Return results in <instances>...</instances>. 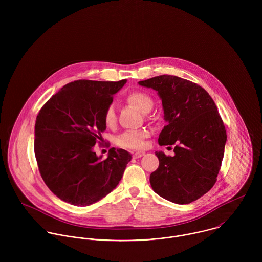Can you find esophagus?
<instances>
[{
  "label": "esophagus",
  "instance_id": "obj_1",
  "mask_svg": "<svg viewBox=\"0 0 262 262\" xmlns=\"http://www.w3.org/2000/svg\"><path fill=\"white\" fill-rule=\"evenodd\" d=\"M144 154H145V152H143V151H137V152H135V153L133 154V157H134V158H140V157H142Z\"/></svg>",
  "mask_w": 262,
  "mask_h": 262
}]
</instances>
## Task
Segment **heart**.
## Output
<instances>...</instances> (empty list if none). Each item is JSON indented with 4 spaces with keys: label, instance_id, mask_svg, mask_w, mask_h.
I'll list each match as a JSON object with an SVG mask.
<instances>
[{
    "label": "heart",
    "instance_id": "obj_1",
    "mask_svg": "<svg viewBox=\"0 0 262 262\" xmlns=\"http://www.w3.org/2000/svg\"><path fill=\"white\" fill-rule=\"evenodd\" d=\"M125 102L143 114L149 112L153 107V99L142 91H133L126 95ZM104 122L107 127L112 128L117 123V114L115 107L110 105L104 114ZM147 136L145 131H127L117 139V144L123 148L139 149L144 144V138Z\"/></svg>",
    "mask_w": 262,
    "mask_h": 262
}]
</instances>
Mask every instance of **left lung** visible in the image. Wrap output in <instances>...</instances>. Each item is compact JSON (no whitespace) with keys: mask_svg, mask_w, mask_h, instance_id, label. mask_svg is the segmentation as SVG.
Listing matches in <instances>:
<instances>
[{"mask_svg":"<svg viewBox=\"0 0 262 262\" xmlns=\"http://www.w3.org/2000/svg\"><path fill=\"white\" fill-rule=\"evenodd\" d=\"M138 83L155 90L162 101L166 125L159 145H174V156L155 152L159 166L150 185L169 202L189 204L217 181L227 141L222 118L208 92L192 81L163 75Z\"/></svg>","mask_w":262,"mask_h":262,"instance_id":"1","label":"left lung"}]
</instances>
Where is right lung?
I'll use <instances>...</instances> for the list:
<instances>
[{"instance_id":"obj_1","label":"right lung","mask_w":262,"mask_h":262,"mask_svg":"<svg viewBox=\"0 0 262 262\" xmlns=\"http://www.w3.org/2000/svg\"><path fill=\"white\" fill-rule=\"evenodd\" d=\"M127 79H79L66 84L41 108L35 123L34 152L40 174L61 201L84 207L118 186L132 156L111 148L97 156L94 146L106 130L104 114Z\"/></svg>"}]
</instances>
